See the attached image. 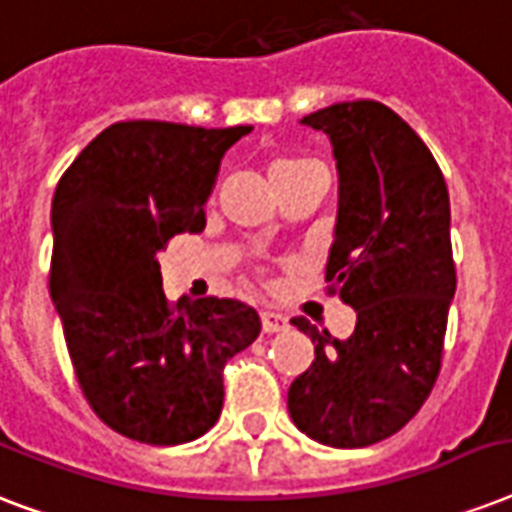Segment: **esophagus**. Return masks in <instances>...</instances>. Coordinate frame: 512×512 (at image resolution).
Returning <instances> with one entry per match:
<instances>
[{
    "mask_svg": "<svg viewBox=\"0 0 512 512\" xmlns=\"http://www.w3.org/2000/svg\"><path fill=\"white\" fill-rule=\"evenodd\" d=\"M260 321H263V332L273 335V332H284L289 327L287 316H281L276 311H263L260 313Z\"/></svg>",
    "mask_w": 512,
    "mask_h": 512,
    "instance_id": "obj_1",
    "label": "esophagus"
}]
</instances>
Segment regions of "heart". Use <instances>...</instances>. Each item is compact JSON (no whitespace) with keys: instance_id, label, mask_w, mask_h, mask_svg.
Returning <instances> with one entry per match:
<instances>
[{"instance_id":"obj_1","label":"heart","mask_w":512,"mask_h":512,"mask_svg":"<svg viewBox=\"0 0 512 512\" xmlns=\"http://www.w3.org/2000/svg\"><path fill=\"white\" fill-rule=\"evenodd\" d=\"M305 159H276V162L271 164V175H276V172H292L297 170V167H305Z\"/></svg>"}]
</instances>
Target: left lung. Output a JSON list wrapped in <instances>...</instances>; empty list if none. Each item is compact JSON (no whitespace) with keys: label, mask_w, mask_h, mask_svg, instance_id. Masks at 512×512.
Listing matches in <instances>:
<instances>
[{"label":"left lung","mask_w":512,"mask_h":512,"mask_svg":"<svg viewBox=\"0 0 512 512\" xmlns=\"http://www.w3.org/2000/svg\"><path fill=\"white\" fill-rule=\"evenodd\" d=\"M327 132L340 201L329 249V295L356 308L337 340L292 319L316 361L289 388V414L305 436L358 449L393 436L436 385L457 271L449 191L430 148L377 100H350L305 116Z\"/></svg>","instance_id":"8db88e82"}]
</instances>
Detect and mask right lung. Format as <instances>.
Segmentation results:
<instances>
[{
  "label": "right lung",
  "mask_w": 512,
  "mask_h": 512,
  "mask_svg": "<svg viewBox=\"0 0 512 512\" xmlns=\"http://www.w3.org/2000/svg\"><path fill=\"white\" fill-rule=\"evenodd\" d=\"M252 127L116 122L63 172L52 196L50 295L87 404L151 446L204 436L223 409V366L260 335L241 300L170 303L159 252L204 231L220 159Z\"/></svg>",
  "instance_id": "add662e5"
}]
</instances>
